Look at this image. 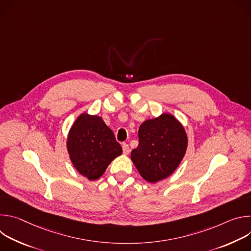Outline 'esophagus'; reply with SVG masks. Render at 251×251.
Listing matches in <instances>:
<instances>
[{
    "instance_id": "esophagus-1",
    "label": "esophagus",
    "mask_w": 251,
    "mask_h": 251,
    "mask_svg": "<svg viewBox=\"0 0 251 251\" xmlns=\"http://www.w3.org/2000/svg\"><path fill=\"white\" fill-rule=\"evenodd\" d=\"M122 149H123V153L124 154H129V152H130V148H129V145L128 144H126V143H123L122 144Z\"/></svg>"
}]
</instances>
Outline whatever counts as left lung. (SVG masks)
I'll return each mask as SVG.
<instances>
[{"mask_svg": "<svg viewBox=\"0 0 251 251\" xmlns=\"http://www.w3.org/2000/svg\"><path fill=\"white\" fill-rule=\"evenodd\" d=\"M139 145L131 159L140 175L150 183L164 180L183 160L188 138L184 127L174 116L162 114L142 123Z\"/></svg>", "mask_w": 251, "mask_h": 251, "instance_id": "left-lung-1", "label": "left lung"}]
</instances>
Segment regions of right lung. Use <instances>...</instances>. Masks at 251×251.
I'll return each mask as SVG.
<instances>
[{
	"mask_svg": "<svg viewBox=\"0 0 251 251\" xmlns=\"http://www.w3.org/2000/svg\"><path fill=\"white\" fill-rule=\"evenodd\" d=\"M67 150L74 166L90 181L100 177L122 153L111 129L100 117L86 113L80 115L71 127Z\"/></svg>",
	"mask_w": 251,
	"mask_h": 251,
	"instance_id": "add662e5",
	"label": "right lung"
}]
</instances>
